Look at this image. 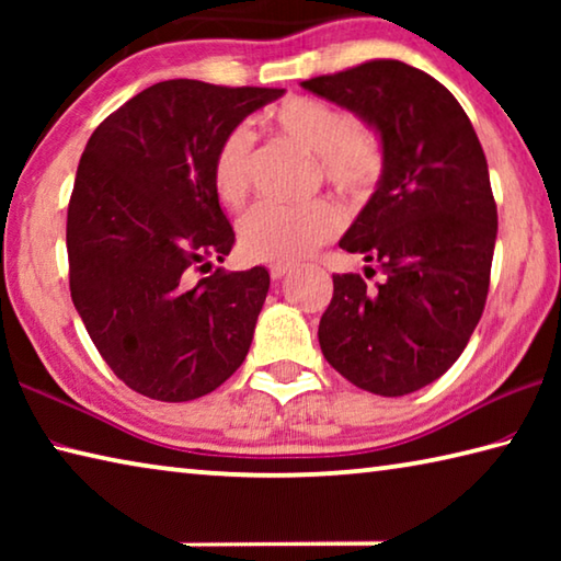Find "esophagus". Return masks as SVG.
<instances>
[{
    "label": "esophagus",
    "mask_w": 561,
    "mask_h": 561,
    "mask_svg": "<svg viewBox=\"0 0 561 561\" xmlns=\"http://www.w3.org/2000/svg\"><path fill=\"white\" fill-rule=\"evenodd\" d=\"M289 272H291V264H284V262H277V264H272V267H270L272 279H282L284 274H289Z\"/></svg>",
    "instance_id": "esophagus-1"
}]
</instances>
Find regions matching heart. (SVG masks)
<instances>
[{"label": "heart", "instance_id": "obj_1", "mask_svg": "<svg viewBox=\"0 0 561 561\" xmlns=\"http://www.w3.org/2000/svg\"><path fill=\"white\" fill-rule=\"evenodd\" d=\"M270 126L319 158L321 173L339 193L364 197L381 183L386 153L371 128L348 111L311 96H289L267 111ZM252 136L230 128L220 138L213 163V190L225 207H240L250 193ZM344 217L331 201L289 207L262 203L247 213L237 240L247 260L299 262L339 234Z\"/></svg>", "mask_w": 561, "mask_h": 561}]
</instances>
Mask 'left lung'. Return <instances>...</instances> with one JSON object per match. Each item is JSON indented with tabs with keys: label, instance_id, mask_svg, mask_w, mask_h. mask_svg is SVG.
I'll return each instance as SVG.
<instances>
[{
	"label": "left lung",
	"instance_id": "left-lung-1",
	"mask_svg": "<svg viewBox=\"0 0 561 561\" xmlns=\"http://www.w3.org/2000/svg\"><path fill=\"white\" fill-rule=\"evenodd\" d=\"M301 87L374 126L386 153L381 183L339 242L383 279L371 289L360 274H334L321 351L368 393H413L458 360L485 309L497 237L485 153L453 93L403 61Z\"/></svg>",
	"mask_w": 561,
	"mask_h": 561
}]
</instances>
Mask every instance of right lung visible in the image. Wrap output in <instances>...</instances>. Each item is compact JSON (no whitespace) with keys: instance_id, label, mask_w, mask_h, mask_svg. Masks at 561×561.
<instances>
[{"instance_id":"add662e5","label":"right lung","mask_w":561,"mask_h":561,"mask_svg":"<svg viewBox=\"0 0 561 561\" xmlns=\"http://www.w3.org/2000/svg\"><path fill=\"white\" fill-rule=\"evenodd\" d=\"M282 93L160 81L91 133L66 215L71 299L111 371L140 396L213 393L250 351L270 272L206 273L234 244L210 163L227 130Z\"/></svg>"}]
</instances>
